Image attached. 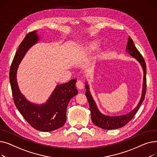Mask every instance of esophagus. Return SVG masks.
Segmentation results:
<instances>
[{
	"label": "esophagus",
	"mask_w": 157,
	"mask_h": 157,
	"mask_svg": "<svg viewBox=\"0 0 157 157\" xmlns=\"http://www.w3.org/2000/svg\"><path fill=\"white\" fill-rule=\"evenodd\" d=\"M76 87L79 90H82L83 89L84 87H85V85H84V83L82 81H80V80H78L77 82H76Z\"/></svg>",
	"instance_id": "34e87169"
}]
</instances>
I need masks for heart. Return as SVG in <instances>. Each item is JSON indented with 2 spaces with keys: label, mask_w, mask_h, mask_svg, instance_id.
Here are the masks:
<instances>
[{
  "label": "heart",
  "mask_w": 157,
  "mask_h": 157,
  "mask_svg": "<svg viewBox=\"0 0 157 157\" xmlns=\"http://www.w3.org/2000/svg\"><path fill=\"white\" fill-rule=\"evenodd\" d=\"M100 42L98 40H92L89 41L88 43L85 44V45L82 46L78 51V53L81 56H88L91 55L95 49L97 48ZM105 53V48H101L98 49L97 52L95 53L94 56L93 57V60L95 62L98 60L101 59L104 53Z\"/></svg>",
  "instance_id": "b5f03b06"
}]
</instances>
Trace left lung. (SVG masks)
Listing matches in <instances>:
<instances>
[{
	"instance_id": "obj_1",
	"label": "left lung",
	"mask_w": 157,
	"mask_h": 157,
	"mask_svg": "<svg viewBox=\"0 0 157 157\" xmlns=\"http://www.w3.org/2000/svg\"><path fill=\"white\" fill-rule=\"evenodd\" d=\"M126 52L128 53L131 56L134 57L137 61L141 65L143 70V90L142 95L141 99H140L138 104L136 108L130 112L120 116H108L102 114L99 110H98L97 104L94 100V98L90 92L89 85L88 82H85V88L86 93L85 95L87 97V100L90 105V110L91 113V118L92 122L94 125L103 129L106 130H113L121 128L125 126L126 124L133 118L135 114L139 110V107L141 106V104L144 100L146 89V66L145 61L143 59L141 54L139 53L137 49L135 46L132 39L129 36L128 38L127 44L126 46Z\"/></svg>"
}]
</instances>
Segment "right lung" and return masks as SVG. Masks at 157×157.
Returning a JSON list of instances; mask_svg holds the SVG:
<instances>
[{
    "label": "right lung",
    "instance_id": "right-lung-1",
    "mask_svg": "<svg viewBox=\"0 0 157 157\" xmlns=\"http://www.w3.org/2000/svg\"><path fill=\"white\" fill-rule=\"evenodd\" d=\"M40 40L37 31L29 33L20 44L13 60L10 81L15 105L29 124L36 130L50 132L62 127L66 121V111L71 98L78 94L76 79L58 85L48 101L42 104L29 101L20 92L16 73L18 65L29 49Z\"/></svg>",
    "mask_w": 157,
    "mask_h": 157
}]
</instances>
